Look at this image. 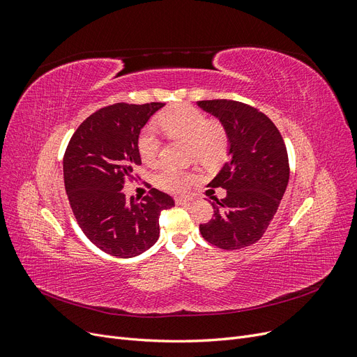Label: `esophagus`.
Masks as SVG:
<instances>
[{"label":"esophagus","mask_w":357,"mask_h":357,"mask_svg":"<svg viewBox=\"0 0 357 357\" xmlns=\"http://www.w3.org/2000/svg\"><path fill=\"white\" fill-rule=\"evenodd\" d=\"M192 202V199L189 198H176V204L178 205H189Z\"/></svg>","instance_id":"esophagus-1"}]
</instances>
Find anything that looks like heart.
Listing matches in <instances>:
<instances>
[{"mask_svg":"<svg viewBox=\"0 0 357 357\" xmlns=\"http://www.w3.org/2000/svg\"><path fill=\"white\" fill-rule=\"evenodd\" d=\"M156 126L168 138H181L189 142V155L205 167H213L223 159L228 150L229 137L225 126L218 121L189 104L169 107L156 117ZM160 150V137L152 126L144 128L138 137V153L147 165H155ZM193 174L189 171L164 168L156 181L158 185L172 193L186 192Z\"/></svg>","mask_w":357,"mask_h":357,"instance_id":"obj_1","label":"heart"}]
</instances>
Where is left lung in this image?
I'll return each mask as SVG.
<instances>
[{
    "label": "left lung",
    "instance_id": "left-lung-1",
    "mask_svg": "<svg viewBox=\"0 0 357 357\" xmlns=\"http://www.w3.org/2000/svg\"><path fill=\"white\" fill-rule=\"evenodd\" d=\"M215 116L229 137V158L210 188L226 190L214 198V218L199 232L215 247L236 250L262 238L289 183L287 150L271 119L252 105L232 100L198 101Z\"/></svg>",
    "mask_w": 357,
    "mask_h": 357
}]
</instances>
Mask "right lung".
I'll return each instance as SVG.
<instances>
[{"instance_id": "right-lung-1", "label": "right lung", "mask_w": 357, "mask_h": 357, "mask_svg": "<svg viewBox=\"0 0 357 357\" xmlns=\"http://www.w3.org/2000/svg\"><path fill=\"white\" fill-rule=\"evenodd\" d=\"M164 102H117L96 110L75 129L63 155V183L83 234L102 252L134 257L159 238V215L174 205L168 193L150 189L139 202L122 192L142 164L138 137Z\"/></svg>"}]
</instances>
